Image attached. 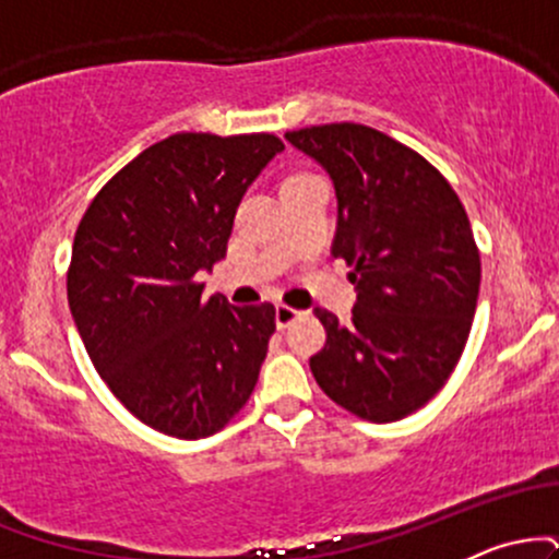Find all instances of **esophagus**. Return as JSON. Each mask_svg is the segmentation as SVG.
Wrapping results in <instances>:
<instances>
[{
    "mask_svg": "<svg viewBox=\"0 0 559 559\" xmlns=\"http://www.w3.org/2000/svg\"><path fill=\"white\" fill-rule=\"evenodd\" d=\"M297 318H301V312L294 310V307L288 305L275 307V325H278V329H286V325H292Z\"/></svg>",
    "mask_w": 559,
    "mask_h": 559,
    "instance_id": "34e87169",
    "label": "esophagus"
}]
</instances>
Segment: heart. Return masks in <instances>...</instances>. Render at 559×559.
<instances>
[{
  "label": "heart",
  "instance_id": "obj_1",
  "mask_svg": "<svg viewBox=\"0 0 559 559\" xmlns=\"http://www.w3.org/2000/svg\"><path fill=\"white\" fill-rule=\"evenodd\" d=\"M294 176H297V173H294Z\"/></svg>",
  "mask_w": 559,
  "mask_h": 559
}]
</instances>
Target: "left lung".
<instances>
[{
  "mask_svg": "<svg viewBox=\"0 0 559 559\" xmlns=\"http://www.w3.org/2000/svg\"><path fill=\"white\" fill-rule=\"evenodd\" d=\"M286 139L333 178L331 254L355 267L349 323L316 310L325 346L312 376L357 418H407L457 368L476 316L480 252L463 202L426 157L370 126H307Z\"/></svg>",
  "mask_w": 559,
  "mask_h": 559,
  "instance_id": "obj_1",
  "label": "left lung"
}]
</instances>
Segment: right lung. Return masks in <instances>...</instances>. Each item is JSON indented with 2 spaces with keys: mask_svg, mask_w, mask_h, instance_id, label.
<instances>
[{
  "mask_svg": "<svg viewBox=\"0 0 559 559\" xmlns=\"http://www.w3.org/2000/svg\"><path fill=\"white\" fill-rule=\"evenodd\" d=\"M273 133H173L99 189L75 228L68 301L96 373L133 418L176 439L226 428L252 396L275 307L202 297Z\"/></svg>",
  "mask_w": 559,
  "mask_h": 559,
  "instance_id": "obj_1",
  "label": "right lung"
}]
</instances>
